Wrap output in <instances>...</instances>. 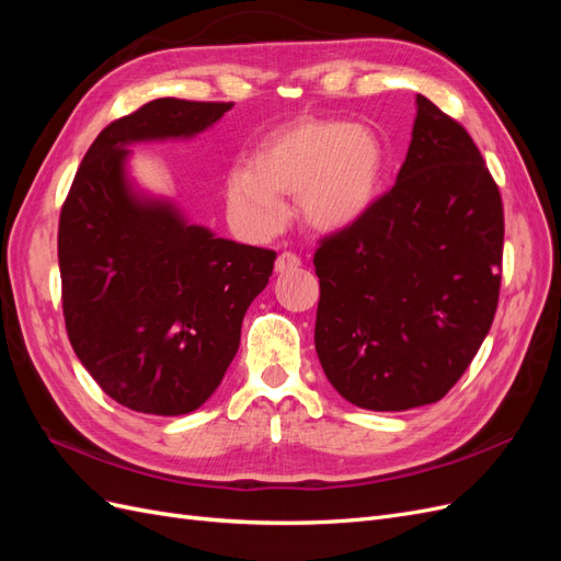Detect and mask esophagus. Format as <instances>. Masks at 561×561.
Returning a JSON list of instances; mask_svg holds the SVG:
<instances>
[{"instance_id":"esophagus-1","label":"esophagus","mask_w":561,"mask_h":561,"mask_svg":"<svg viewBox=\"0 0 561 561\" xmlns=\"http://www.w3.org/2000/svg\"><path fill=\"white\" fill-rule=\"evenodd\" d=\"M297 266H301V260L297 257L295 252H280L278 254V260H276V271H278V274H285V271H293Z\"/></svg>"}]
</instances>
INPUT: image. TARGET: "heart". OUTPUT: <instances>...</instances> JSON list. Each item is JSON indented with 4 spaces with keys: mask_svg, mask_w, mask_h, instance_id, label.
Wrapping results in <instances>:
<instances>
[{
    "mask_svg": "<svg viewBox=\"0 0 561 561\" xmlns=\"http://www.w3.org/2000/svg\"><path fill=\"white\" fill-rule=\"evenodd\" d=\"M386 171L375 130L339 118H301L257 149L252 165L229 173L227 203L248 233L283 227V196L299 194L304 219L318 231H342L375 206Z\"/></svg>",
    "mask_w": 561,
    "mask_h": 561,
    "instance_id": "obj_1",
    "label": "heart"
}]
</instances>
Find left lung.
Here are the masks:
<instances>
[{
	"mask_svg": "<svg viewBox=\"0 0 561 561\" xmlns=\"http://www.w3.org/2000/svg\"><path fill=\"white\" fill-rule=\"evenodd\" d=\"M503 203L468 130L416 95L393 190L320 241L316 351L348 402L402 412L443 400L494 322Z\"/></svg>",
	"mask_w": 561,
	"mask_h": 561,
	"instance_id": "obj_1",
	"label": "left lung"
}]
</instances>
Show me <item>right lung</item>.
Here are the masks:
<instances>
[{
	"instance_id": "right-lung-1",
	"label": "right lung",
	"mask_w": 561,
	"mask_h": 561,
	"mask_svg": "<svg viewBox=\"0 0 561 561\" xmlns=\"http://www.w3.org/2000/svg\"><path fill=\"white\" fill-rule=\"evenodd\" d=\"M233 103L159 98L116 118L83 157L58 225L62 316L81 365L133 412L180 416L206 402L241 344L274 250L190 225L133 190L128 145L194 138Z\"/></svg>"
}]
</instances>
